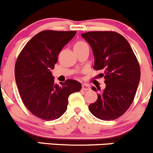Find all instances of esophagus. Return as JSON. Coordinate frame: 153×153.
I'll return each instance as SVG.
<instances>
[{
	"label": "esophagus",
	"mask_w": 153,
	"mask_h": 153,
	"mask_svg": "<svg viewBox=\"0 0 153 153\" xmlns=\"http://www.w3.org/2000/svg\"><path fill=\"white\" fill-rule=\"evenodd\" d=\"M89 89H90V86H89L88 85L85 84V83L82 84V90L87 91V90H89Z\"/></svg>",
	"instance_id": "34e87169"
}]
</instances>
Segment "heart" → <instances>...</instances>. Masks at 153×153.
<instances>
[{
  "label": "heart",
  "mask_w": 153,
  "mask_h": 153,
  "mask_svg": "<svg viewBox=\"0 0 153 153\" xmlns=\"http://www.w3.org/2000/svg\"><path fill=\"white\" fill-rule=\"evenodd\" d=\"M85 45H87V44L85 43L84 42H78L75 44L74 48H82V47L85 46Z\"/></svg>",
  "instance_id": "b5f03b06"
}]
</instances>
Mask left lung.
<instances>
[{"mask_svg": "<svg viewBox=\"0 0 153 153\" xmlns=\"http://www.w3.org/2000/svg\"><path fill=\"white\" fill-rule=\"evenodd\" d=\"M82 37L90 45L94 56V68L104 76L105 88L99 92L96 102L89 105L94 116L102 120H111L123 115L134 100L140 78L137 58L126 39L111 31L82 33Z\"/></svg>", "mask_w": 153, "mask_h": 153, "instance_id": "1", "label": "left lung"}]
</instances>
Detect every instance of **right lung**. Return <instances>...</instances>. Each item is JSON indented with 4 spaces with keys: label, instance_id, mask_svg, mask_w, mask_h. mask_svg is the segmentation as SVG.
Here are the masks:
<instances>
[{
    "label": "right lung",
    "instance_id": "right-lung-1",
    "mask_svg": "<svg viewBox=\"0 0 153 153\" xmlns=\"http://www.w3.org/2000/svg\"><path fill=\"white\" fill-rule=\"evenodd\" d=\"M76 31L45 30L33 36L19 54L15 76L21 97L27 109L41 119H58L67 110L68 97L79 91L81 83L67 79L54 83L51 70L58 55Z\"/></svg>",
    "mask_w": 153,
    "mask_h": 153
}]
</instances>
